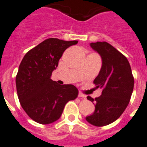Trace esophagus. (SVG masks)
I'll use <instances>...</instances> for the list:
<instances>
[{
	"instance_id": "1",
	"label": "esophagus",
	"mask_w": 147,
	"mask_h": 147,
	"mask_svg": "<svg viewBox=\"0 0 147 147\" xmlns=\"http://www.w3.org/2000/svg\"><path fill=\"white\" fill-rule=\"evenodd\" d=\"M78 96H79V97H80V98H84V99H85V97H86V96L84 95V94H83V93H82V92H79Z\"/></svg>"
}]
</instances>
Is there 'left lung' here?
Returning a JSON list of instances; mask_svg holds the SVG:
<instances>
[{"label":"left lung","mask_w":147,"mask_h":147,"mask_svg":"<svg viewBox=\"0 0 147 147\" xmlns=\"http://www.w3.org/2000/svg\"><path fill=\"white\" fill-rule=\"evenodd\" d=\"M90 46L101 56V69L93 83L102 88V93L95 99L87 96L95 104V112L85 119L92 125L103 127L115 121L125 111L133 92L134 77L127 59L111 44L96 42Z\"/></svg>","instance_id":"obj_1"}]
</instances>
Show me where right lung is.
I'll list each match as a JSON object with an SVG mask.
<instances>
[{"instance_id":"right-lung-1","label":"right lung","mask_w":147,"mask_h":147,"mask_svg":"<svg viewBox=\"0 0 147 147\" xmlns=\"http://www.w3.org/2000/svg\"><path fill=\"white\" fill-rule=\"evenodd\" d=\"M78 42L47 38L22 59L16 77V91L22 108L34 121L49 124L58 120L65 104L78 97L74 85H60L51 79L63 52Z\"/></svg>"}]
</instances>
